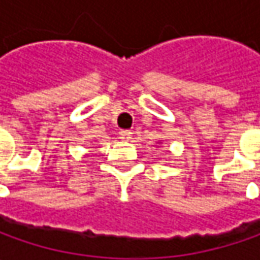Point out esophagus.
I'll return each instance as SVG.
<instances>
[{
  "label": "esophagus",
  "instance_id": "esophagus-1",
  "mask_svg": "<svg viewBox=\"0 0 260 260\" xmlns=\"http://www.w3.org/2000/svg\"><path fill=\"white\" fill-rule=\"evenodd\" d=\"M118 135H120V139H121V140H127V142H128V140H132L133 133H132L130 130H121Z\"/></svg>",
  "mask_w": 260,
  "mask_h": 260
}]
</instances>
